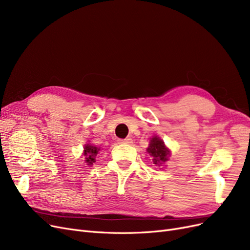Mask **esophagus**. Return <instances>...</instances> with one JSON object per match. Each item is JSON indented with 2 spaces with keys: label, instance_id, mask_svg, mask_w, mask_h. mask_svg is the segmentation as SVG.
<instances>
[{
  "label": "esophagus",
  "instance_id": "34e87169",
  "mask_svg": "<svg viewBox=\"0 0 250 250\" xmlns=\"http://www.w3.org/2000/svg\"><path fill=\"white\" fill-rule=\"evenodd\" d=\"M119 144H131L132 143V140L130 138H127V139H120L118 141Z\"/></svg>",
  "mask_w": 250,
  "mask_h": 250
}]
</instances>
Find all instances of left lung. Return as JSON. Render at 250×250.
<instances>
[{
  "mask_svg": "<svg viewBox=\"0 0 250 250\" xmlns=\"http://www.w3.org/2000/svg\"><path fill=\"white\" fill-rule=\"evenodd\" d=\"M147 151L148 153L153 157L152 161L154 165H161L162 163L168 161L169 150L166 148L164 142L157 137H154L151 140Z\"/></svg>",
  "mask_w": 250,
  "mask_h": 250,
  "instance_id": "obj_1",
  "label": "left lung"
}]
</instances>
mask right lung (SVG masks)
<instances>
[{
    "label": "right lung",
    "instance_id": "obj_1",
    "mask_svg": "<svg viewBox=\"0 0 250 250\" xmlns=\"http://www.w3.org/2000/svg\"><path fill=\"white\" fill-rule=\"evenodd\" d=\"M100 149H98L97 147H94L92 145H85L84 147V155L86 156V163H88V165H92L95 162V157L98 153V151Z\"/></svg>",
    "mask_w": 250,
    "mask_h": 250
}]
</instances>
